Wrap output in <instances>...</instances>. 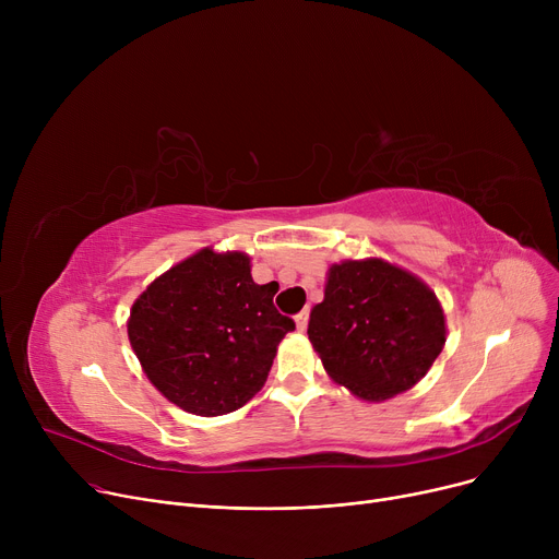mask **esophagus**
I'll return each instance as SVG.
<instances>
[{"instance_id":"obj_1","label":"esophagus","mask_w":559,"mask_h":559,"mask_svg":"<svg viewBox=\"0 0 559 559\" xmlns=\"http://www.w3.org/2000/svg\"><path fill=\"white\" fill-rule=\"evenodd\" d=\"M308 317H310V312H308V310H304V312H299V314H297V319H295V321H297V329H299L301 333L308 329Z\"/></svg>"}]
</instances>
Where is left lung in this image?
<instances>
[{"mask_svg":"<svg viewBox=\"0 0 559 559\" xmlns=\"http://www.w3.org/2000/svg\"><path fill=\"white\" fill-rule=\"evenodd\" d=\"M308 337L335 383L365 401H385L428 373L444 348L447 324L424 281L367 258L329 270Z\"/></svg>","mask_w":559,"mask_h":559,"instance_id":"8db88e82","label":"left lung"}]
</instances>
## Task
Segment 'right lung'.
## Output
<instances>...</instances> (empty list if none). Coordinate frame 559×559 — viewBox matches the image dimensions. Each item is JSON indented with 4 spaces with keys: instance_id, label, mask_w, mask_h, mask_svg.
Instances as JSON below:
<instances>
[{
    "instance_id": "add662e5",
    "label": "right lung",
    "mask_w": 559,
    "mask_h": 559,
    "mask_svg": "<svg viewBox=\"0 0 559 559\" xmlns=\"http://www.w3.org/2000/svg\"><path fill=\"white\" fill-rule=\"evenodd\" d=\"M276 283L251 278L249 255L201 249L135 299L129 340L152 385L199 417H219L260 392L295 321L274 308Z\"/></svg>"
}]
</instances>
